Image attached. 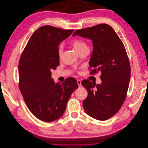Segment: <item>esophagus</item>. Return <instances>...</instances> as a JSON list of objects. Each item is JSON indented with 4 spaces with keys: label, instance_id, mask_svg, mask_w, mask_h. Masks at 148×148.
Wrapping results in <instances>:
<instances>
[{
    "label": "esophagus",
    "instance_id": "1",
    "mask_svg": "<svg viewBox=\"0 0 148 148\" xmlns=\"http://www.w3.org/2000/svg\"><path fill=\"white\" fill-rule=\"evenodd\" d=\"M77 83L78 84L79 87L82 86V81H81V80H80V79H77Z\"/></svg>",
    "mask_w": 148,
    "mask_h": 148
}]
</instances>
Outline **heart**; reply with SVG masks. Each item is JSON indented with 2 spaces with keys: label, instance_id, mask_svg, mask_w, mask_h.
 <instances>
[{
  "label": "heart",
  "instance_id": "obj_1",
  "mask_svg": "<svg viewBox=\"0 0 148 148\" xmlns=\"http://www.w3.org/2000/svg\"><path fill=\"white\" fill-rule=\"evenodd\" d=\"M71 42V44H72L73 47H74L75 50L78 53L79 52L84 50V49L88 48L87 44L81 39H73ZM62 53H63V47H62V45H60L59 46V48H58V56H59V58L62 57Z\"/></svg>",
  "mask_w": 148,
  "mask_h": 148
}]
</instances>
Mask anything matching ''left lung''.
<instances>
[{
    "mask_svg": "<svg viewBox=\"0 0 148 148\" xmlns=\"http://www.w3.org/2000/svg\"><path fill=\"white\" fill-rule=\"evenodd\" d=\"M90 39L93 50L89 60L91 73L101 72V84L83 80L88 96L83 106L86 113L99 120L114 116L126 99L130 79V65L123 42L107 24L76 30L72 35Z\"/></svg>",
    "mask_w": 148,
    "mask_h": 148,
    "instance_id": "obj_1",
    "label": "left lung"
}]
</instances>
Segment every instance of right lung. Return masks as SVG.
Returning <instances> with one entry per match:
<instances>
[{
  "label": "right lung",
  "instance_id": "add662e5",
  "mask_svg": "<svg viewBox=\"0 0 148 148\" xmlns=\"http://www.w3.org/2000/svg\"><path fill=\"white\" fill-rule=\"evenodd\" d=\"M43 26L31 36L22 53L18 65L19 88L36 117L53 122L65 112L67 102L78 84L74 78L55 83L51 71L59 65V44L73 32Z\"/></svg>",
  "mask_w": 148,
  "mask_h": 148
}]
</instances>
